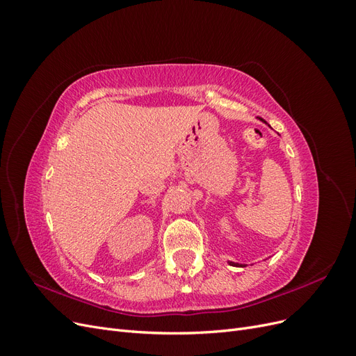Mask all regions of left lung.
Segmentation results:
<instances>
[{"label":"left lung","instance_id":"obj_1","mask_svg":"<svg viewBox=\"0 0 356 356\" xmlns=\"http://www.w3.org/2000/svg\"><path fill=\"white\" fill-rule=\"evenodd\" d=\"M230 264H232V266H241V264H236V263H233V261H230ZM241 267H243V266H241Z\"/></svg>","mask_w":356,"mask_h":356}]
</instances>
